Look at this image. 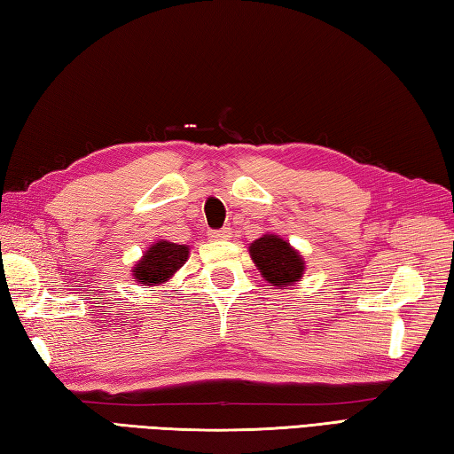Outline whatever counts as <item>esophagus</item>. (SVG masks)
<instances>
[{"label":"esophagus","instance_id":"esophagus-1","mask_svg":"<svg viewBox=\"0 0 454 454\" xmlns=\"http://www.w3.org/2000/svg\"><path fill=\"white\" fill-rule=\"evenodd\" d=\"M211 239H229L231 237V227H221V229H211L209 231Z\"/></svg>","mask_w":454,"mask_h":454}]
</instances>
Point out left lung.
I'll return each instance as SVG.
<instances>
[{
	"label": "left lung",
	"instance_id": "left-lung-1",
	"mask_svg": "<svg viewBox=\"0 0 454 454\" xmlns=\"http://www.w3.org/2000/svg\"><path fill=\"white\" fill-rule=\"evenodd\" d=\"M251 256L258 270L272 286L284 288L298 282L303 274V261L294 248L276 235H264L251 245Z\"/></svg>",
	"mask_w": 454,
	"mask_h": 454
}]
</instances>
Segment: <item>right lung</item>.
Returning a JSON list of instances; mask_svg holds the SVG:
<instances>
[{"label":"right lung","mask_w":454,"mask_h":454,"mask_svg":"<svg viewBox=\"0 0 454 454\" xmlns=\"http://www.w3.org/2000/svg\"><path fill=\"white\" fill-rule=\"evenodd\" d=\"M188 258V247L168 243V240H160V243L153 245L145 256L138 261L133 268V276L137 282L141 284H160L170 278V276L178 270V268L186 262Z\"/></svg>","instance_id":"obj_1"}]
</instances>
